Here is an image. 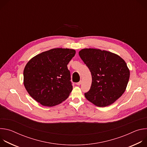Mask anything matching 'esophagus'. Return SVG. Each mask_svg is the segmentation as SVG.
Instances as JSON below:
<instances>
[{
	"instance_id": "34e87169",
	"label": "esophagus",
	"mask_w": 147,
	"mask_h": 147,
	"mask_svg": "<svg viewBox=\"0 0 147 147\" xmlns=\"http://www.w3.org/2000/svg\"><path fill=\"white\" fill-rule=\"evenodd\" d=\"M81 81H80L79 82H78L76 83V84H77V86H80V85H81Z\"/></svg>"
}]
</instances>
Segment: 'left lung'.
Returning <instances> with one entry per match:
<instances>
[{"instance_id":"left-lung-1","label":"left lung","mask_w":147,"mask_h":147,"mask_svg":"<svg viewBox=\"0 0 147 147\" xmlns=\"http://www.w3.org/2000/svg\"><path fill=\"white\" fill-rule=\"evenodd\" d=\"M78 53L92 75L91 88L84 94L86 99L98 107L113 104L127 86L130 70L126 63L119 55L99 49H82Z\"/></svg>"}]
</instances>
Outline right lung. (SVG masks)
<instances>
[{"label": "right lung", "mask_w": 147, "mask_h": 147, "mask_svg": "<svg viewBox=\"0 0 147 147\" xmlns=\"http://www.w3.org/2000/svg\"><path fill=\"white\" fill-rule=\"evenodd\" d=\"M75 54L74 49L54 48L31 59L23 72L24 85L30 95L48 107L65 100L73 90L67 65Z\"/></svg>", "instance_id": "obj_1"}]
</instances>
